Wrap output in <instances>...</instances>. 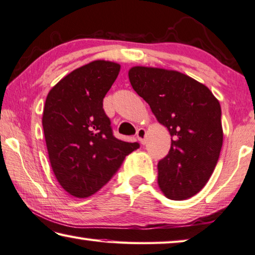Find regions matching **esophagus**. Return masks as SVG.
I'll list each match as a JSON object with an SVG mask.
<instances>
[{"label": "esophagus", "mask_w": 255, "mask_h": 255, "mask_svg": "<svg viewBox=\"0 0 255 255\" xmlns=\"http://www.w3.org/2000/svg\"><path fill=\"white\" fill-rule=\"evenodd\" d=\"M145 135H147V132H145V130L144 128H139V130L136 131V137H137V140L140 141V143H142V144H144V142H145Z\"/></svg>", "instance_id": "34e87169"}]
</instances>
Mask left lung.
Listing matches in <instances>:
<instances>
[{
  "mask_svg": "<svg viewBox=\"0 0 255 255\" xmlns=\"http://www.w3.org/2000/svg\"><path fill=\"white\" fill-rule=\"evenodd\" d=\"M128 79L172 135L158 162L157 183L166 198L185 200L206 185L223 145L222 108L203 83L175 70L132 66Z\"/></svg>",
  "mask_w": 255,
  "mask_h": 255,
  "instance_id": "8db88e82",
  "label": "left lung"
}]
</instances>
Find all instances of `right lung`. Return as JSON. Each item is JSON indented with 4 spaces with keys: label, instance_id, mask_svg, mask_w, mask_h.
<instances>
[{
    "label": "right lung",
    "instance_id": "right-lung-1",
    "mask_svg": "<svg viewBox=\"0 0 255 255\" xmlns=\"http://www.w3.org/2000/svg\"><path fill=\"white\" fill-rule=\"evenodd\" d=\"M120 70L116 62L93 61L61 79L46 97L43 128L49 162L60 185L76 198L102 189L139 148L113 135L103 108Z\"/></svg>",
    "mask_w": 255,
    "mask_h": 255
}]
</instances>
